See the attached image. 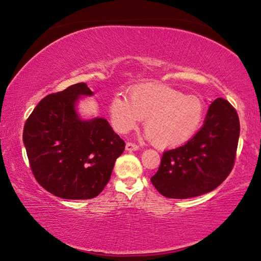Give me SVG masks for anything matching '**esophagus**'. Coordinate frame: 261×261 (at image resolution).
<instances>
[{
    "label": "esophagus",
    "instance_id": "1",
    "mask_svg": "<svg viewBox=\"0 0 261 261\" xmlns=\"http://www.w3.org/2000/svg\"><path fill=\"white\" fill-rule=\"evenodd\" d=\"M125 149L126 151H137V149H139V146L135 143H131V141H127L126 145H125Z\"/></svg>",
    "mask_w": 261,
    "mask_h": 261
}]
</instances>
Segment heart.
<instances>
[{
    "instance_id": "b5f03b06",
    "label": "heart",
    "mask_w": 261,
    "mask_h": 261,
    "mask_svg": "<svg viewBox=\"0 0 261 261\" xmlns=\"http://www.w3.org/2000/svg\"><path fill=\"white\" fill-rule=\"evenodd\" d=\"M202 115L204 106L197 96L184 95L160 84L136 86L130 91L129 101L116 95L110 102L115 129L125 134L145 118L147 136L161 148L187 143L199 127Z\"/></svg>"
}]
</instances>
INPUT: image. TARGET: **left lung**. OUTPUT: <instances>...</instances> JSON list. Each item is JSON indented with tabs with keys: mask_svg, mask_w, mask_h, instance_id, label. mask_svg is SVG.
<instances>
[{
	"mask_svg": "<svg viewBox=\"0 0 261 261\" xmlns=\"http://www.w3.org/2000/svg\"><path fill=\"white\" fill-rule=\"evenodd\" d=\"M240 118L227 100L211 103L200 130L182 146L162 154L151 178L162 196L187 199L213 191L228 177L235 163Z\"/></svg>",
	"mask_w": 261,
	"mask_h": 261,
	"instance_id": "8db88e82",
	"label": "left lung"
}]
</instances>
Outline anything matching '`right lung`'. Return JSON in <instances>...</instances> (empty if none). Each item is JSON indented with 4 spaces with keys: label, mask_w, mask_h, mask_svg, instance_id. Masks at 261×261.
Listing matches in <instances>:
<instances>
[{
    "label": "right lung",
    "mask_w": 261,
    "mask_h": 261,
    "mask_svg": "<svg viewBox=\"0 0 261 261\" xmlns=\"http://www.w3.org/2000/svg\"><path fill=\"white\" fill-rule=\"evenodd\" d=\"M85 83L45 96L25 122L23 140L32 174L63 199H92L109 182L125 143L105 118L82 121L74 110Z\"/></svg>",
    "instance_id": "obj_1"
}]
</instances>
